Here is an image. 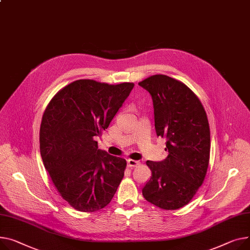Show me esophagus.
<instances>
[{
    "instance_id": "34e87169",
    "label": "esophagus",
    "mask_w": 250,
    "mask_h": 250,
    "mask_svg": "<svg viewBox=\"0 0 250 250\" xmlns=\"http://www.w3.org/2000/svg\"><path fill=\"white\" fill-rule=\"evenodd\" d=\"M140 165V162L139 161H136V160H131V159H128L127 160V166L130 168H134V167H137V166Z\"/></svg>"
}]
</instances>
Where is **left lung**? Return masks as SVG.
Returning a JSON list of instances; mask_svg holds the SVG:
<instances>
[{"label":"left lung","instance_id":"1","mask_svg":"<svg viewBox=\"0 0 250 250\" xmlns=\"http://www.w3.org/2000/svg\"><path fill=\"white\" fill-rule=\"evenodd\" d=\"M152 95L157 136L167 140L168 157L146 161L152 177L143 188L146 201L165 210L187 205L203 184L210 159V128L198 96L164 74L139 82Z\"/></svg>","mask_w":250,"mask_h":250}]
</instances>
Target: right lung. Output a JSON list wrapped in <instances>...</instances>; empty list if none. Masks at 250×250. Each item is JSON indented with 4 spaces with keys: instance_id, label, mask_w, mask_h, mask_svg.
<instances>
[{
    "instance_id": "add662e5",
    "label": "right lung",
    "mask_w": 250,
    "mask_h": 250,
    "mask_svg": "<svg viewBox=\"0 0 250 250\" xmlns=\"http://www.w3.org/2000/svg\"><path fill=\"white\" fill-rule=\"evenodd\" d=\"M135 84L75 80L48 104L40 126V153L60 196L74 209L94 212L111 201L126 161L98 149L102 136Z\"/></svg>"
}]
</instances>
